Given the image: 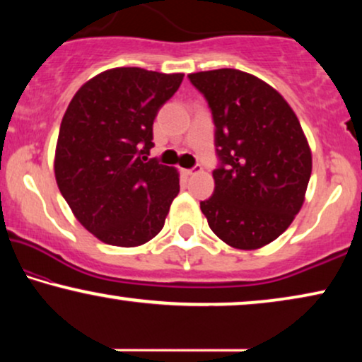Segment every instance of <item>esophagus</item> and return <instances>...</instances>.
<instances>
[{"mask_svg": "<svg viewBox=\"0 0 362 362\" xmlns=\"http://www.w3.org/2000/svg\"><path fill=\"white\" fill-rule=\"evenodd\" d=\"M201 171H202V166L201 165H196V166L189 168V170H185L186 175H196V173H201Z\"/></svg>", "mask_w": 362, "mask_h": 362, "instance_id": "1", "label": "esophagus"}]
</instances>
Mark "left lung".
Returning <instances> with one entry per match:
<instances>
[{"label":"left lung","instance_id":"8db88e82","mask_svg":"<svg viewBox=\"0 0 362 362\" xmlns=\"http://www.w3.org/2000/svg\"><path fill=\"white\" fill-rule=\"evenodd\" d=\"M216 125L214 194L201 202L211 230L227 245L260 249L284 234L305 201L311 150L284 97L252 74H189Z\"/></svg>","mask_w":362,"mask_h":362}]
</instances>
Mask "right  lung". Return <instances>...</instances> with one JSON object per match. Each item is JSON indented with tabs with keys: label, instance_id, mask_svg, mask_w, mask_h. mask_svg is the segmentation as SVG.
<instances>
[{
	"label": "right lung",
	"instance_id": "right-lung-1",
	"mask_svg": "<svg viewBox=\"0 0 362 362\" xmlns=\"http://www.w3.org/2000/svg\"><path fill=\"white\" fill-rule=\"evenodd\" d=\"M185 74L115 67L78 88L64 113L54 173L77 221L117 247L146 244L165 226L180 173L148 160L153 122Z\"/></svg>",
	"mask_w": 362,
	"mask_h": 362
}]
</instances>
